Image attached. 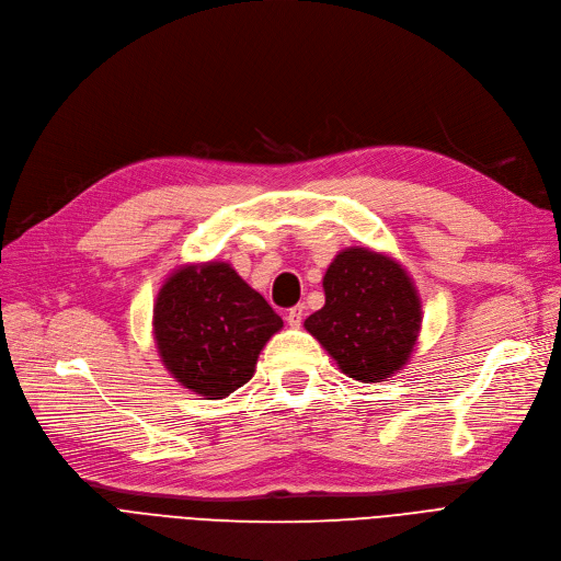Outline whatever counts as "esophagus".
<instances>
[{
	"instance_id": "esophagus-1",
	"label": "esophagus",
	"mask_w": 561,
	"mask_h": 561,
	"mask_svg": "<svg viewBox=\"0 0 561 561\" xmlns=\"http://www.w3.org/2000/svg\"><path fill=\"white\" fill-rule=\"evenodd\" d=\"M302 317H305V305H296V307L288 309V314H286V323L291 325V328H300V323H302Z\"/></svg>"
}]
</instances>
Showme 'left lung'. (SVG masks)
Here are the masks:
<instances>
[{
  "label": "left lung",
  "instance_id": "obj_1",
  "mask_svg": "<svg viewBox=\"0 0 561 561\" xmlns=\"http://www.w3.org/2000/svg\"><path fill=\"white\" fill-rule=\"evenodd\" d=\"M325 305L305 330L346 377L379 383L409 363L419 344L423 302L407 267L369 247H346L323 275Z\"/></svg>",
  "mask_w": 561,
  "mask_h": 561
}]
</instances>
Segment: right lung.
I'll list each match as a JSON object with an SVG mask.
<instances>
[{"label":"right lung","mask_w":561,"mask_h":561,"mask_svg":"<svg viewBox=\"0 0 561 561\" xmlns=\"http://www.w3.org/2000/svg\"><path fill=\"white\" fill-rule=\"evenodd\" d=\"M282 325L275 309L226 261L175 267L152 309L163 367L205 400H224L252 379L259 354Z\"/></svg>","instance_id":"right-lung-1"}]
</instances>
